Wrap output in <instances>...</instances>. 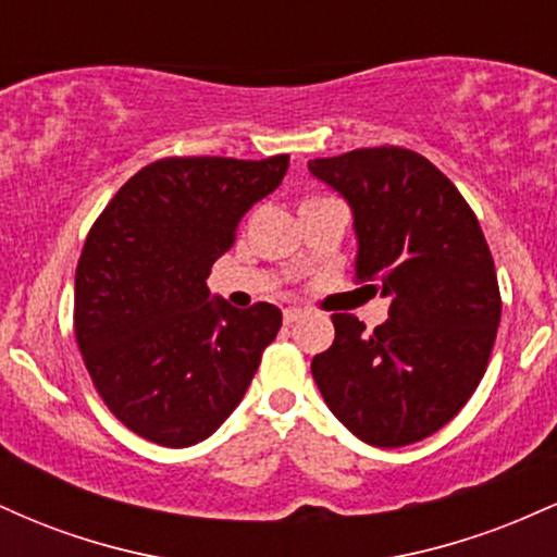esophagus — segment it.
Masks as SVG:
<instances>
[{
  "label": "esophagus",
  "mask_w": 557,
  "mask_h": 557,
  "mask_svg": "<svg viewBox=\"0 0 557 557\" xmlns=\"http://www.w3.org/2000/svg\"><path fill=\"white\" fill-rule=\"evenodd\" d=\"M304 314H306L304 309H298V306H290V309H285L283 319H285V324H293V322H298V319L304 317Z\"/></svg>",
  "instance_id": "obj_1"
}]
</instances>
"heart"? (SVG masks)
I'll list each match as a JSON object with an SVG mask.
<instances>
[{
	"mask_svg": "<svg viewBox=\"0 0 557 557\" xmlns=\"http://www.w3.org/2000/svg\"><path fill=\"white\" fill-rule=\"evenodd\" d=\"M309 201H314V198H309Z\"/></svg>",
	"mask_w": 557,
	"mask_h": 557,
	"instance_id": "b5f03b06",
	"label": "heart"
}]
</instances>
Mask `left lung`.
Listing matches in <instances>:
<instances>
[{"label":"left lung","mask_w":557,"mask_h":557,"mask_svg":"<svg viewBox=\"0 0 557 557\" xmlns=\"http://www.w3.org/2000/svg\"><path fill=\"white\" fill-rule=\"evenodd\" d=\"M309 172L348 201L356 280L389 298L374 332L332 314L335 343L311 374L363 443H419L461 411L487 369L503 309L487 240L456 185L417 151L356 149Z\"/></svg>","instance_id":"1"}]
</instances>
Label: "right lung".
<instances>
[{
    "label": "right lung",
    "mask_w": 557,
    "mask_h": 557,
    "mask_svg": "<svg viewBox=\"0 0 557 557\" xmlns=\"http://www.w3.org/2000/svg\"><path fill=\"white\" fill-rule=\"evenodd\" d=\"M290 157H170L138 170L94 222L75 270V337L127 430L164 447L207 440L235 411L283 311L209 293L243 214Z\"/></svg>",
    "instance_id": "right-lung-1"
}]
</instances>
